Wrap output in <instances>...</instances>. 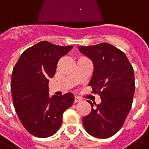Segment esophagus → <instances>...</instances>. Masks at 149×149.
<instances>
[{
    "label": "esophagus",
    "instance_id": "esophagus-1",
    "mask_svg": "<svg viewBox=\"0 0 149 149\" xmlns=\"http://www.w3.org/2000/svg\"><path fill=\"white\" fill-rule=\"evenodd\" d=\"M80 101H81V98H79V97H77V96H75V97H74V102H75V103L80 102Z\"/></svg>",
    "mask_w": 149,
    "mask_h": 149
}]
</instances>
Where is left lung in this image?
<instances>
[{
  "label": "left lung",
  "mask_w": 149,
  "mask_h": 149,
  "mask_svg": "<svg viewBox=\"0 0 149 149\" xmlns=\"http://www.w3.org/2000/svg\"><path fill=\"white\" fill-rule=\"evenodd\" d=\"M79 52L92 60L94 72L89 86L102 102L91 105L90 114L83 118L87 132L97 138H109L124 123L134 95V72L127 55L108 43L79 46Z\"/></svg>",
  "instance_id": "1"
}]
</instances>
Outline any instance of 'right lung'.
Instances as JSON below:
<instances>
[{
	"label": "right lung",
	"instance_id": "add662e5",
	"mask_svg": "<svg viewBox=\"0 0 149 149\" xmlns=\"http://www.w3.org/2000/svg\"><path fill=\"white\" fill-rule=\"evenodd\" d=\"M73 46H58L47 41L25 51L11 74V96L15 109L26 130L38 138L58 131L63 112L71 107L74 95L49 96V79L54 77L58 60Z\"/></svg>",
	"mask_w": 149,
	"mask_h": 149
}]
</instances>
